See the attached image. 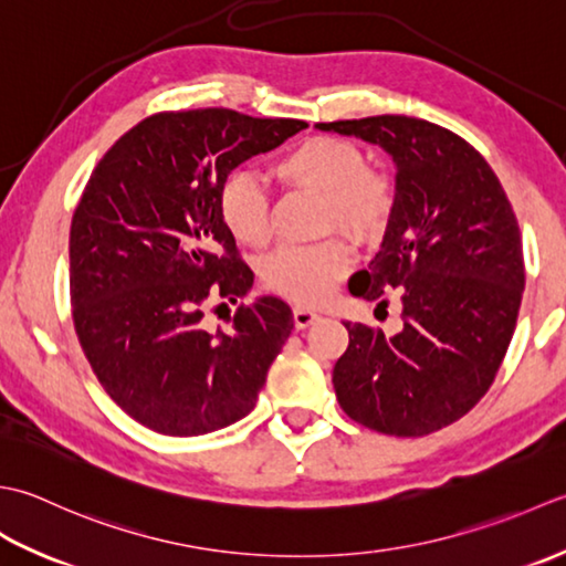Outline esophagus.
I'll use <instances>...</instances> for the list:
<instances>
[{"instance_id": "esophagus-1", "label": "esophagus", "mask_w": 566, "mask_h": 566, "mask_svg": "<svg viewBox=\"0 0 566 566\" xmlns=\"http://www.w3.org/2000/svg\"><path fill=\"white\" fill-rule=\"evenodd\" d=\"M317 319H319V313H315L313 307H305V305L293 307V322H295L297 329H305L310 325H315Z\"/></svg>"}]
</instances>
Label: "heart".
Segmentation results:
<instances>
[{
	"instance_id": "heart-1",
	"label": "heart",
	"mask_w": 566,
	"mask_h": 566,
	"mask_svg": "<svg viewBox=\"0 0 566 566\" xmlns=\"http://www.w3.org/2000/svg\"><path fill=\"white\" fill-rule=\"evenodd\" d=\"M275 176L293 188L325 195V224H337L356 237L374 234L390 210L388 178L366 168L359 146L337 136H310L300 142L275 164ZM219 214L239 244L263 247L271 237L269 200L253 172L234 170L224 180ZM352 263L354 253L342 239L293 244L271 253L263 263V281L273 293L297 303H319Z\"/></svg>"
}]
</instances>
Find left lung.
Wrapping results in <instances>:
<instances>
[{"instance_id":"obj_1","label":"left lung","mask_w":566,"mask_h":566,"mask_svg":"<svg viewBox=\"0 0 566 566\" xmlns=\"http://www.w3.org/2000/svg\"><path fill=\"white\" fill-rule=\"evenodd\" d=\"M315 129L376 144L396 166L384 241L349 293L378 300L398 287L402 327L386 337L344 322L339 406L384 434L442 430L486 396L513 339L525 287L513 207L476 148L432 122L384 114Z\"/></svg>"}]
</instances>
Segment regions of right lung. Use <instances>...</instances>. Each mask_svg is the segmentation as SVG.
I'll use <instances>...</instances> for the list:
<instances>
[{"instance_id": "1", "label": "right lung", "mask_w": 566, "mask_h": 566, "mask_svg": "<svg viewBox=\"0 0 566 566\" xmlns=\"http://www.w3.org/2000/svg\"><path fill=\"white\" fill-rule=\"evenodd\" d=\"M303 129L232 109L164 112L92 170L71 224L73 322L102 388L144 428L207 434L256 406L293 313L263 295L237 310L229 332L202 327L207 300L237 303L253 285L219 190L237 166Z\"/></svg>"}]
</instances>
